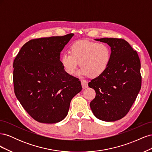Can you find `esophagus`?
I'll return each mask as SVG.
<instances>
[{"label": "esophagus", "mask_w": 152, "mask_h": 152, "mask_svg": "<svg viewBox=\"0 0 152 152\" xmlns=\"http://www.w3.org/2000/svg\"><path fill=\"white\" fill-rule=\"evenodd\" d=\"M81 84L82 87L83 89H86L87 87H88V84H87V82L85 80H81Z\"/></svg>", "instance_id": "1"}]
</instances>
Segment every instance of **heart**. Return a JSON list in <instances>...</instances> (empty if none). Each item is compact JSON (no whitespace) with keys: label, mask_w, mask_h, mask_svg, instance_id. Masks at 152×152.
<instances>
[{"label":"heart","mask_w":152,"mask_h":152,"mask_svg":"<svg viewBox=\"0 0 152 152\" xmlns=\"http://www.w3.org/2000/svg\"><path fill=\"white\" fill-rule=\"evenodd\" d=\"M70 54H63L60 63L69 75L74 74L79 65L77 74L96 78L107 70L111 60V50L107 44L89 40H79L73 43L69 49Z\"/></svg>","instance_id":"1"}]
</instances>
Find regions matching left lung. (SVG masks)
Returning a JSON list of instances; mask_svg holds the SVG:
<instances>
[{"mask_svg": "<svg viewBox=\"0 0 152 152\" xmlns=\"http://www.w3.org/2000/svg\"><path fill=\"white\" fill-rule=\"evenodd\" d=\"M111 49V60L103 75L89 82L96 97L90 103L94 116L105 122L120 120L129 111L141 89V63L136 50L122 39L102 38Z\"/></svg>", "mask_w": 152, "mask_h": 152, "instance_id": "left-lung-1", "label": "left lung"}]
</instances>
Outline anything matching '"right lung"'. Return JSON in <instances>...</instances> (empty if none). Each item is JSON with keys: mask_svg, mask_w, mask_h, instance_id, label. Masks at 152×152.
Wrapping results in <instances>:
<instances>
[{"mask_svg": "<svg viewBox=\"0 0 152 152\" xmlns=\"http://www.w3.org/2000/svg\"><path fill=\"white\" fill-rule=\"evenodd\" d=\"M74 35L33 39L21 48L13 63L15 93L35 121H63L71 100L81 91L80 81L69 75L60 63V53Z\"/></svg>", "mask_w": 152, "mask_h": 152, "instance_id": "obj_1", "label": "right lung"}]
</instances>
